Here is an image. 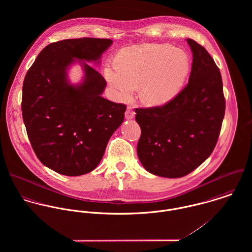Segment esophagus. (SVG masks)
<instances>
[{
  "label": "esophagus",
  "instance_id": "34e87169",
  "mask_svg": "<svg viewBox=\"0 0 252 252\" xmlns=\"http://www.w3.org/2000/svg\"><path fill=\"white\" fill-rule=\"evenodd\" d=\"M135 114H136V112L133 110V108H131V107H128L127 109H126V111H125V117H126L127 119H132V118H134V117H135Z\"/></svg>",
  "mask_w": 252,
  "mask_h": 252
}]
</instances>
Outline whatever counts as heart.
<instances>
[{
    "label": "heart",
    "instance_id": "heart-1",
    "mask_svg": "<svg viewBox=\"0 0 252 252\" xmlns=\"http://www.w3.org/2000/svg\"><path fill=\"white\" fill-rule=\"evenodd\" d=\"M190 69L187 53L170 44L149 43L122 50L117 65H108L105 76L119 98L133 95L141 85V97L150 106H162L180 91Z\"/></svg>",
    "mask_w": 252,
    "mask_h": 252
}]
</instances>
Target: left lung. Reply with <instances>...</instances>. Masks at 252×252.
<instances>
[{
	"mask_svg": "<svg viewBox=\"0 0 252 252\" xmlns=\"http://www.w3.org/2000/svg\"><path fill=\"white\" fill-rule=\"evenodd\" d=\"M187 42L193 53L187 85L163 106L135 109L142 130L139 159L147 172L163 178L184 177L210 157L225 114L216 62L201 44Z\"/></svg>",
	"mask_w": 252,
	"mask_h": 252,
	"instance_id": "left-lung-1",
	"label": "left lung"
}]
</instances>
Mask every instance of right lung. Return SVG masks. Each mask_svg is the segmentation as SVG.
<instances>
[{
	"label": "right lung",
	"mask_w": 252,
	"mask_h": 252,
	"mask_svg": "<svg viewBox=\"0 0 252 252\" xmlns=\"http://www.w3.org/2000/svg\"><path fill=\"white\" fill-rule=\"evenodd\" d=\"M112 40L81 37L45 46L25 75L22 116L38 160L54 172L81 176L101 162L114 131L122 124L126 106L103 98L107 82L83 63L84 81L72 86L66 70L75 59L98 61Z\"/></svg>",
	"instance_id": "obj_1"
}]
</instances>
